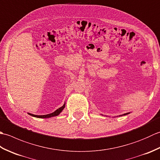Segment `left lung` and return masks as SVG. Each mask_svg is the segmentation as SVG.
Masks as SVG:
<instances>
[{"instance_id":"left-lung-1","label":"left lung","mask_w":160,"mask_h":160,"mask_svg":"<svg viewBox=\"0 0 160 160\" xmlns=\"http://www.w3.org/2000/svg\"><path fill=\"white\" fill-rule=\"evenodd\" d=\"M130 113H124V114H123V115H120V116H122V115H128V114H129Z\"/></svg>"}]
</instances>
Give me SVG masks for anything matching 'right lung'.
Returning a JSON list of instances; mask_svg holds the SVG:
<instances>
[{"instance_id":"1","label":"right lung","mask_w":160,"mask_h":160,"mask_svg":"<svg viewBox=\"0 0 160 160\" xmlns=\"http://www.w3.org/2000/svg\"><path fill=\"white\" fill-rule=\"evenodd\" d=\"M64 107H65V103H64L63 104L62 107H61L60 108H58L57 110H56L54 112H53V113H49V114H47V115H33V114H32V113H28L29 115H32V116L33 117H35V118H52V117H55V116H57V115H58L62 111V110L64 108Z\"/></svg>"}]
</instances>
